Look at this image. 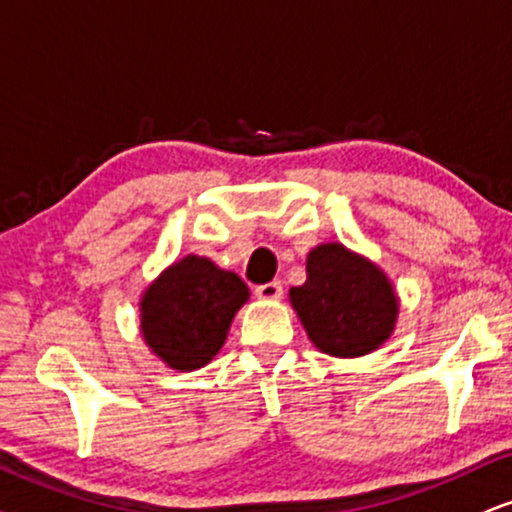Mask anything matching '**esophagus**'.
Here are the masks:
<instances>
[{
	"label": "esophagus",
	"instance_id": "1",
	"mask_svg": "<svg viewBox=\"0 0 512 512\" xmlns=\"http://www.w3.org/2000/svg\"><path fill=\"white\" fill-rule=\"evenodd\" d=\"M255 295L260 297V300H281L283 297L281 281H271V283H264V286H257Z\"/></svg>",
	"mask_w": 512,
	"mask_h": 512
}]
</instances>
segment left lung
<instances>
[{"mask_svg":"<svg viewBox=\"0 0 512 512\" xmlns=\"http://www.w3.org/2000/svg\"><path fill=\"white\" fill-rule=\"evenodd\" d=\"M290 304L309 340L323 354L364 357L394 331L399 300L390 278L342 243H323L307 255V281L290 288Z\"/></svg>","mask_w":512,"mask_h":512,"instance_id":"left-lung-1","label":"left lung"}]
</instances>
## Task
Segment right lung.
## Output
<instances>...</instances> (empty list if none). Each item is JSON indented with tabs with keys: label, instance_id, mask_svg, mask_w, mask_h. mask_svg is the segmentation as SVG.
Segmentation results:
<instances>
[{
	"label": "right lung",
	"instance_id": "1",
	"mask_svg": "<svg viewBox=\"0 0 512 512\" xmlns=\"http://www.w3.org/2000/svg\"><path fill=\"white\" fill-rule=\"evenodd\" d=\"M250 290L234 271L208 257L186 255L141 295V335L174 371H196L222 349Z\"/></svg>",
	"mask_w": 512,
	"mask_h": 512
}]
</instances>
